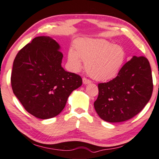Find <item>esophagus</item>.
I'll return each mask as SVG.
<instances>
[{"label":"esophagus","instance_id":"34e87169","mask_svg":"<svg viewBox=\"0 0 159 159\" xmlns=\"http://www.w3.org/2000/svg\"><path fill=\"white\" fill-rule=\"evenodd\" d=\"M82 82H83V84H89V83L91 82V80H88V79H87V78H85V77H84L82 79Z\"/></svg>","mask_w":159,"mask_h":159}]
</instances>
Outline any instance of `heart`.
<instances>
[{"mask_svg": "<svg viewBox=\"0 0 159 159\" xmlns=\"http://www.w3.org/2000/svg\"><path fill=\"white\" fill-rule=\"evenodd\" d=\"M126 58L124 49L105 39H85L70 49L68 60L72 70L78 72L85 63L86 70L93 79L105 82L119 73Z\"/></svg>", "mask_w": 159, "mask_h": 159, "instance_id": "obj_1", "label": "heart"}]
</instances>
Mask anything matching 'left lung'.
<instances>
[{
  "instance_id": "obj_1",
  "label": "left lung",
  "mask_w": 159,
  "mask_h": 159,
  "mask_svg": "<svg viewBox=\"0 0 159 159\" xmlns=\"http://www.w3.org/2000/svg\"><path fill=\"white\" fill-rule=\"evenodd\" d=\"M153 80L149 61L134 56L115 79L98 84L94 108L102 120L116 123L129 120L142 111L151 98Z\"/></svg>"
}]
</instances>
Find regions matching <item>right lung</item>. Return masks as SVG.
<instances>
[{"instance_id":"obj_1","label":"right lung","mask_w":159,"mask_h":159,"mask_svg":"<svg viewBox=\"0 0 159 159\" xmlns=\"http://www.w3.org/2000/svg\"><path fill=\"white\" fill-rule=\"evenodd\" d=\"M60 49L52 38L39 36L24 47L14 60L13 93L25 110L38 119L59 115L71 93L82 84L81 77L61 66Z\"/></svg>"}]
</instances>
